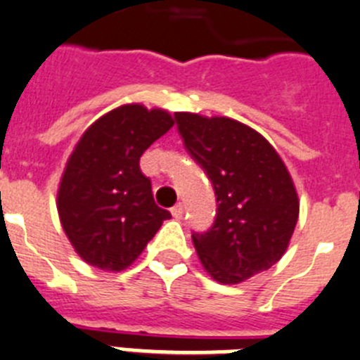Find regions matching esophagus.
<instances>
[{
    "label": "esophagus",
    "instance_id": "1",
    "mask_svg": "<svg viewBox=\"0 0 360 360\" xmlns=\"http://www.w3.org/2000/svg\"><path fill=\"white\" fill-rule=\"evenodd\" d=\"M172 217L177 218V220L184 217V206H183V204L179 202V204H176V206L172 207Z\"/></svg>",
    "mask_w": 360,
    "mask_h": 360
}]
</instances>
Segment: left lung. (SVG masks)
I'll use <instances>...</instances> for the list:
<instances>
[{"label":"left lung","mask_w":360,"mask_h":360,"mask_svg":"<svg viewBox=\"0 0 360 360\" xmlns=\"http://www.w3.org/2000/svg\"><path fill=\"white\" fill-rule=\"evenodd\" d=\"M184 149L211 181L213 226L191 233L199 259L221 284H238L274 266L298 220L290 172L257 131L227 117L176 113Z\"/></svg>","instance_id":"obj_1"}]
</instances>
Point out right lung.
Returning <instances> with one entry per match:
<instances>
[{
    "label": "right lung",
    "mask_w": 360,
    "mask_h": 360,
    "mask_svg": "<svg viewBox=\"0 0 360 360\" xmlns=\"http://www.w3.org/2000/svg\"><path fill=\"white\" fill-rule=\"evenodd\" d=\"M172 126L163 110L126 104L94 122L70 154L58 214L72 247L92 266L127 268L170 218L154 202L140 156Z\"/></svg>",
    "instance_id": "add662e5"
}]
</instances>
